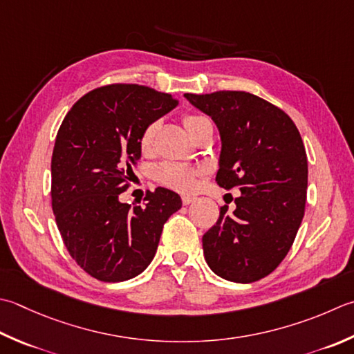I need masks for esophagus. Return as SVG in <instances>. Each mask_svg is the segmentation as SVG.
<instances>
[{"label": "esophagus", "instance_id": "esophagus-1", "mask_svg": "<svg viewBox=\"0 0 354 354\" xmlns=\"http://www.w3.org/2000/svg\"><path fill=\"white\" fill-rule=\"evenodd\" d=\"M196 201V196H183V204L184 205H189L192 203H195Z\"/></svg>", "mask_w": 354, "mask_h": 354}]
</instances>
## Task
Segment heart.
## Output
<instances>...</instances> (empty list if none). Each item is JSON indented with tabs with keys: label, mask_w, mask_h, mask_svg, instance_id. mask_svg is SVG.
<instances>
[{
	"label": "heart",
	"mask_w": 354,
	"mask_h": 354,
	"mask_svg": "<svg viewBox=\"0 0 354 354\" xmlns=\"http://www.w3.org/2000/svg\"><path fill=\"white\" fill-rule=\"evenodd\" d=\"M183 122L190 135L195 133V131L204 126V124L210 122L207 118L199 116V115H185L183 118ZM158 130V122H150L144 127L140 135V150L142 153H149L153 149L155 142V135ZM201 175V170L190 167V165L184 164H176V162H164L159 164L155 169V178L158 183H161L165 187H170V189L176 192H193L198 185V176Z\"/></svg>",
	"instance_id": "b5f03b06"
}]
</instances>
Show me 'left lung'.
Returning <instances> with one entry per match:
<instances>
[{"label": "left lung", "instance_id": "left-lung-1", "mask_svg": "<svg viewBox=\"0 0 354 354\" xmlns=\"http://www.w3.org/2000/svg\"><path fill=\"white\" fill-rule=\"evenodd\" d=\"M221 135L216 183L239 189L236 210L203 236L204 258L221 278L250 283L286 258L306 212L308 165L299 130L283 110L247 92L184 95Z\"/></svg>", "mask_w": 354, "mask_h": 354}]
</instances>
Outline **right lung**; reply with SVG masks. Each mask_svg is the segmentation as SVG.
I'll list each match as a JSON object with an SVG mask.
<instances>
[{"mask_svg": "<svg viewBox=\"0 0 354 354\" xmlns=\"http://www.w3.org/2000/svg\"><path fill=\"white\" fill-rule=\"evenodd\" d=\"M178 106L175 96L138 84H110L68 110L52 155V209L67 252L102 282H122L153 259L162 227L181 209L178 193L158 189L144 207L120 201L141 158L144 127Z\"/></svg>", "mask_w": 354, "mask_h": 354, "instance_id": "obj_1", "label": "right lung"}]
</instances>
